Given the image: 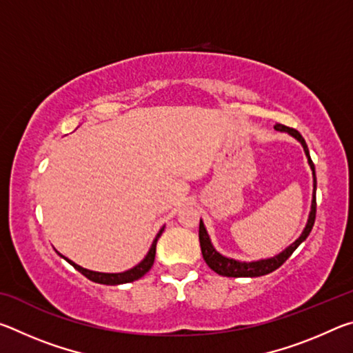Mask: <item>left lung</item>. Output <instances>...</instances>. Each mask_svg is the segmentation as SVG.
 Here are the masks:
<instances>
[{
	"label": "left lung",
	"mask_w": 353,
	"mask_h": 353,
	"mask_svg": "<svg viewBox=\"0 0 353 353\" xmlns=\"http://www.w3.org/2000/svg\"><path fill=\"white\" fill-rule=\"evenodd\" d=\"M274 129L280 130V132L290 134L291 137H294L299 143H301L303 151H305L307 159H308L310 168H312V171H313V199H312V210H310V214H308L307 225L301 234V236H299L294 243L290 244V246L285 250H282L279 255L271 256V259L259 260V261H240V260H234V259H229V256L221 255L218 250L213 248L210 236H208L207 230H205V225L201 219L199 221V243H201L202 256H204V260L208 265V268H210V270H213L216 274H219V276H224V277H260V276H266V274L276 271L277 268L282 266L283 263L290 259L291 254L294 252L299 246H301V243L307 240V236L310 235V232H312L313 225H314V219H316V174H314V163L312 162V157H310L307 143L296 129L286 128V126H283V124H276Z\"/></svg>",
	"instance_id": "obj_1"
}]
</instances>
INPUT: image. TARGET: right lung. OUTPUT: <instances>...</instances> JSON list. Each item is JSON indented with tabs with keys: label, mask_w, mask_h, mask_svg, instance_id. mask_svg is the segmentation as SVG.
<instances>
[{
	"label": "right lung",
	"mask_w": 353,
	"mask_h": 353,
	"mask_svg": "<svg viewBox=\"0 0 353 353\" xmlns=\"http://www.w3.org/2000/svg\"><path fill=\"white\" fill-rule=\"evenodd\" d=\"M165 227H162V229L159 230L157 236L154 238L152 241V246L151 249H149V252L146 254L145 259H143L139 265L134 266L132 270H128L124 272H115V274H110V272H97V271H90V270H85V268H82L79 265H76L74 261H71L70 259H67V256L61 255L62 259L67 260L71 266L74 268L76 271H79L82 276H85L88 280H92V282L94 283H101V285H121V283H129V282H134V280H139L140 277L145 276V274L151 270L152 265H154V259H155V246H157V241L160 235H162Z\"/></svg>",
	"instance_id": "right-lung-1"
}]
</instances>
